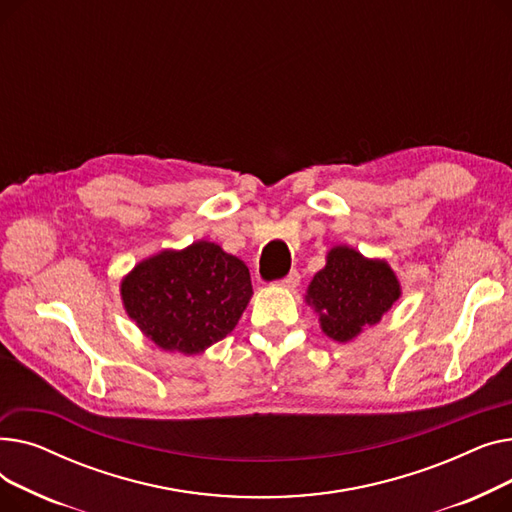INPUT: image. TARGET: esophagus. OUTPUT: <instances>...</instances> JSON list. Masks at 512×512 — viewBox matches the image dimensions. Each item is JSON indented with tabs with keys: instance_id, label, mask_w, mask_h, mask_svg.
I'll list each match as a JSON object with an SVG mask.
<instances>
[{
	"instance_id": "1",
	"label": "esophagus",
	"mask_w": 512,
	"mask_h": 512,
	"mask_svg": "<svg viewBox=\"0 0 512 512\" xmlns=\"http://www.w3.org/2000/svg\"><path fill=\"white\" fill-rule=\"evenodd\" d=\"M301 282V276L297 270H292L288 276H284L282 280H278V286H284V288H297Z\"/></svg>"
}]
</instances>
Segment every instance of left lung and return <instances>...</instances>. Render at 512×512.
Masks as SVG:
<instances>
[{"instance_id": "8db88e82", "label": "left lung", "mask_w": 512, "mask_h": 512, "mask_svg": "<svg viewBox=\"0 0 512 512\" xmlns=\"http://www.w3.org/2000/svg\"><path fill=\"white\" fill-rule=\"evenodd\" d=\"M400 297V286L386 261H371L348 247L328 253V263L309 284L307 303L319 313L321 330L338 342L353 340Z\"/></svg>"}]
</instances>
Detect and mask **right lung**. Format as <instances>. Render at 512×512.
Wrapping results in <instances>:
<instances>
[{
    "instance_id": "obj_1",
    "label": "right lung",
    "mask_w": 512,
    "mask_h": 512,
    "mask_svg": "<svg viewBox=\"0 0 512 512\" xmlns=\"http://www.w3.org/2000/svg\"><path fill=\"white\" fill-rule=\"evenodd\" d=\"M251 294L249 267L207 240L159 253L122 282L126 313L145 336L184 355L226 338Z\"/></svg>"
}]
</instances>
